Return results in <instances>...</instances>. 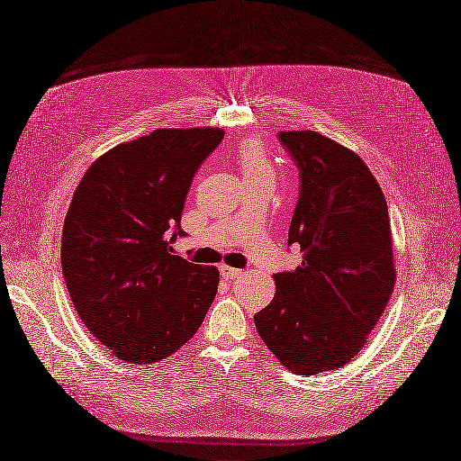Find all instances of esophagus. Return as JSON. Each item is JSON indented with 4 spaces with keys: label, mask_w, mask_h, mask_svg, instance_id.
Here are the masks:
<instances>
[{
    "label": "esophagus",
    "mask_w": 461,
    "mask_h": 461,
    "mask_svg": "<svg viewBox=\"0 0 461 461\" xmlns=\"http://www.w3.org/2000/svg\"><path fill=\"white\" fill-rule=\"evenodd\" d=\"M219 274H221L223 279H236V277L242 276L244 272L238 270V268H232V267H227V265H221V267H219Z\"/></svg>",
    "instance_id": "1"
}]
</instances>
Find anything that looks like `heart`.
Returning <instances> with one entry per match:
<instances>
[{"label":"heart","mask_w":461,"mask_h":461,"mask_svg":"<svg viewBox=\"0 0 461 461\" xmlns=\"http://www.w3.org/2000/svg\"><path fill=\"white\" fill-rule=\"evenodd\" d=\"M236 161H238L240 172H242L246 185H255V184L274 185L276 184V168L268 159L265 149H262L260 142L253 139L240 142L236 151Z\"/></svg>","instance_id":"1"}]
</instances>
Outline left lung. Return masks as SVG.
Instances as JSON below:
<instances>
[{
    "mask_svg": "<svg viewBox=\"0 0 461 461\" xmlns=\"http://www.w3.org/2000/svg\"><path fill=\"white\" fill-rule=\"evenodd\" d=\"M279 142L298 167L289 246L303 258L274 276L276 296L255 326L289 371L317 375L360 353L393 291L388 206L353 149L317 131H281Z\"/></svg>",
    "mask_w": 461,
    "mask_h": 461,
    "instance_id": "1",
    "label": "left lung"
}]
</instances>
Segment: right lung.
I'll return each mask as SVG.
<instances>
[{
  "label": "right lung",
  "mask_w": 461,
  "mask_h": 461,
  "mask_svg": "<svg viewBox=\"0 0 461 461\" xmlns=\"http://www.w3.org/2000/svg\"><path fill=\"white\" fill-rule=\"evenodd\" d=\"M217 127L156 129L94 161L61 234V270L82 322L113 355L156 364L184 347L219 272L172 255L191 180L223 140Z\"/></svg>",
  "instance_id": "add662e5"
}]
</instances>
